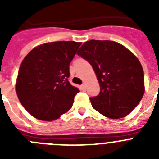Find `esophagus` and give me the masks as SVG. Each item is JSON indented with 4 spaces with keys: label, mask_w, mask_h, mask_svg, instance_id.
I'll return each instance as SVG.
<instances>
[{
    "label": "esophagus",
    "mask_w": 159,
    "mask_h": 159,
    "mask_svg": "<svg viewBox=\"0 0 159 159\" xmlns=\"http://www.w3.org/2000/svg\"><path fill=\"white\" fill-rule=\"evenodd\" d=\"M80 88L83 90V91H84V90L86 89V84H83L80 86Z\"/></svg>",
    "instance_id": "esophagus-1"
}]
</instances>
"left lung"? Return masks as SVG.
Returning <instances> with one entry per match:
<instances>
[{
	"label": "left lung",
	"instance_id": "1",
	"mask_svg": "<svg viewBox=\"0 0 159 159\" xmlns=\"http://www.w3.org/2000/svg\"><path fill=\"white\" fill-rule=\"evenodd\" d=\"M93 67L100 86L90 98L95 110L110 119L125 117L144 94V73L139 60L127 48L111 40L87 41L77 52Z\"/></svg>",
	"mask_w": 159,
	"mask_h": 159
}]
</instances>
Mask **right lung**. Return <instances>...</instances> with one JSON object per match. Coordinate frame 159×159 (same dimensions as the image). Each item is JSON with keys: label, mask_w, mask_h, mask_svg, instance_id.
Wrapping results in <instances>:
<instances>
[{"label": "right lung", "mask_w": 159, "mask_h": 159, "mask_svg": "<svg viewBox=\"0 0 159 159\" xmlns=\"http://www.w3.org/2000/svg\"><path fill=\"white\" fill-rule=\"evenodd\" d=\"M80 45L75 41L46 43L25 57L16 92L22 106L33 117L52 121L72 107L80 90L68 81L69 64Z\"/></svg>", "instance_id": "right-lung-1"}]
</instances>
